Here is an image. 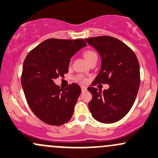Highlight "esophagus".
Segmentation results:
<instances>
[{
	"label": "esophagus",
	"instance_id": "1",
	"mask_svg": "<svg viewBox=\"0 0 158 158\" xmlns=\"http://www.w3.org/2000/svg\"><path fill=\"white\" fill-rule=\"evenodd\" d=\"M81 90H82V92H84V91L86 90V86H81Z\"/></svg>",
	"mask_w": 158,
	"mask_h": 158
}]
</instances>
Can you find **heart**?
<instances>
[{"label": "heart", "mask_w": 158, "mask_h": 158, "mask_svg": "<svg viewBox=\"0 0 158 158\" xmlns=\"http://www.w3.org/2000/svg\"><path fill=\"white\" fill-rule=\"evenodd\" d=\"M84 56L87 62H89L90 59L94 58V57H97V55H96V52L93 51V50H86V51L84 52ZM74 79L75 81L81 83V84H84V83L86 82V78L84 75H82V74H77V75H76L75 77H74Z\"/></svg>", "instance_id": "1"}]
</instances>
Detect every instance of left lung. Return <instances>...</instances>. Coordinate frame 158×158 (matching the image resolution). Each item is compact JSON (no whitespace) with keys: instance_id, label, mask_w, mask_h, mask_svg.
I'll list each match as a JSON object with an SVG mask.
<instances>
[{"instance_id":"8db88e82","label":"left lung","mask_w":158,"mask_h":158,"mask_svg":"<svg viewBox=\"0 0 158 158\" xmlns=\"http://www.w3.org/2000/svg\"><path fill=\"white\" fill-rule=\"evenodd\" d=\"M102 58L100 72L92 86L108 84L109 88L102 92L89 86L93 99L89 102V111L95 120L103 123L118 121L130 111L140 85L138 59L128 46L110 36L85 39Z\"/></svg>"}]
</instances>
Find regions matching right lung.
<instances>
[{"instance_id": "obj_1", "label": "right lung", "mask_w": 158, "mask_h": 158, "mask_svg": "<svg viewBox=\"0 0 158 158\" xmlns=\"http://www.w3.org/2000/svg\"><path fill=\"white\" fill-rule=\"evenodd\" d=\"M86 46L83 39L50 38L35 47L25 57L22 86L28 106L41 121L60 126L72 118L81 87L73 83L62 89L54 81L69 72L72 56Z\"/></svg>"}]
</instances>
